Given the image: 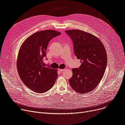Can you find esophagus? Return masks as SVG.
<instances>
[{"label":"esophagus","mask_w":125,"mask_h":125,"mask_svg":"<svg viewBox=\"0 0 125 125\" xmlns=\"http://www.w3.org/2000/svg\"><path fill=\"white\" fill-rule=\"evenodd\" d=\"M65 69H59V71H60V72H63V71H65Z\"/></svg>","instance_id":"1"}]
</instances>
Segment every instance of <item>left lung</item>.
Here are the masks:
<instances>
[{
  "label": "left lung",
  "mask_w": 125,
  "mask_h": 125,
  "mask_svg": "<svg viewBox=\"0 0 125 125\" xmlns=\"http://www.w3.org/2000/svg\"><path fill=\"white\" fill-rule=\"evenodd\" d=\"M73 43L74 52L81 59L79 68L72 69L70 85L78 93L94 90L103 77L107 57L105 47L98 38L79 30L65 31Z\"/></svg>",
  "instance_id": "obj_1"
}]
</instances>
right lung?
<instances>
[{
  "label": "right lung",
  "mask_w": 125,
  "mask_h": 125,
  "mask_svg": "<svg viewBox=\"0 0 125 125\" xmlns=\"http://www.w3.org/2000/svg\"><path fill=\"white\" fill-rule=\"evenodd\" d=\"M60 34L51 30L35 32L25 41L20 49L17 62L18 72L24 83L35 93L49 91L58 77L57 70L44 67L43 60L49 42Z\"/></svg>",
  "instance_id": "add662e5"
}]
</instances>
